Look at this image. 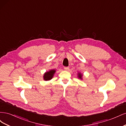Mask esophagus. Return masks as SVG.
<instances>
[{"mask_svg": "<svg viewBox=\"0 0 126 126\" xmlns=\"http://www.w3.org/2000/svg\"><path fill=\"white\" fill-rule=\"evenodd\" d=\"M64 70H69V67H65L64 68Z\"/></svg>", "mask_w": 126, "mask_h": 126, "instance_id": "esophagus-1", "label": "esophagus"}]
</instances>
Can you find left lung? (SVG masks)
Masks as SVG:
<instances>
[{"instance_id": "obj_1", "label": "left lung", "mask_w": 126, "mask_h": 126, "mask_svg": "<svg viewBox=\"0 0 126 126\" xmlns=\"http://www.w3.org/2000/svg\"><path fill=\"white\" fill-rule=\"evenodd\" d=\"M82 75L80 73V72H79V73L78 74V77L79 79H82Z\"/></svg>"}]
</instances>
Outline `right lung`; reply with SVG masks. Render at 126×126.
I'll use <instances>...</instances> for the list:
<instances>
[{"label":"right lung","mask_w":126,"mask_h":126,"mask_svg":"<svg viewBox=\"0 0 126 126\" xmlns=\"http://www.w3.org/2000/svg\"><path fill=\"white\" fill-rule=\"evenodd\" d=\"M55 72L56 70L52 69L50 70L49 71L45 72V74L44 75V79L46 81L50 80L54 77V75L55 74Z\"/></svg>","instance_id":"1"}]
</instances>
